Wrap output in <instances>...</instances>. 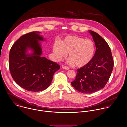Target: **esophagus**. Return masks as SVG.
Masks as SVG:
<instances>
[{
  "mask_svg": "<svg viewBox=\"0 0 127 127\" xmlns=\"http://www.w3.org/2000/svg\"><path fill=\"white\" fill-rule=\"evenodd\" d=\"M62 68L65 70H68L70 69V68L68 67H67L66 66H64V65H62Z\"/></svg>",
  "mask_w": 127,
  "mask_h": 127,
  "instance_id": "obj_1",
  "label": "esophagus"
}]
</instances>
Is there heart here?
Segmentation results:
<instances>
[{"label":"heart","mask_w":127,"mask_h":127,"mask_svg":"<svg viewBox=\"0 0 127 127\" xmlns=\"http://www.w3.org/2000/svg\"><path fill=\"white\" fill-rule=\"evenodd\" d=\"M95 47L91 39L74 36L68 35L61 41H56L53 45V51L56 57L60 60L66 57L69 53L68 63L82 67L88 65L94 57Z\"/></svg>","instance_id":"heart-1"}]
</instances>
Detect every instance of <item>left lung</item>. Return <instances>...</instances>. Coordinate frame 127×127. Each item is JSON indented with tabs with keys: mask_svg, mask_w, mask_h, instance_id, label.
Listing matches in <instances>:
<instances>
[{
	"mask_svg": "<svg viewBox=\"0 0 127 127\" xmlns=\"http://www.w3.org/2000/svg\"><path fill=\"white\" fill-rule=\"evenodd\" d=\"M89 32L95 43V54L88 65L77 70L75 79L71 82L76 90L84 94H92L103 89L113 67L112 52L108 43L97 33L91 30Z\"/></svg>",
	"mask_w": 127,
	"mask_h": 127,
	"instance_id": "1",
	"label": "left lung"
}]
</instances>
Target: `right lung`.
I'll use <instances>...</instances> for the list:
<instances>
[{"instance_id":"right-lung-1","label":"right lung","mask_w":127,"mask_h":127,"mask_svg":"<svg viewBox=\"0 0 127 127\" xmlns=\"http://www.w3.org/2000/svg\"><path fill=\"white\" fill-rule=\"evenodd\" d=\"M39 32L21 36L12 47L9 69L14 81L31 92L44 91L52 82L54 73L60 68L56 62L41 57V41L46 39ZM30 50L31 53L28 52Z\"/></svg>"}]
</instances>
